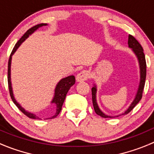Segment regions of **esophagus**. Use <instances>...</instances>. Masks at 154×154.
<instances>
[{"label":"esophagus","mask_w":154,"mask_h":154,"mask_svg":"<svg viewBox=\"0 0 154 154\" xmlns=\"http://www.w3.org/2000/svg\"><path fill=\"white\" fill-rule=\"evenodd\" d=\"M88 78H89V72L88 71L84 70L80 72L77 75V76H76V80H77V82H84Z\"/></svg>","instance_id":"34e87169"}]
</instances>
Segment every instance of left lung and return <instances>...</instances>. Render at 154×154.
Masks as SVG:
<instances>
[{
    "instance_id": "left-lung-1",
    "label": "left lung",
    "mask_w": 154,
    "mask_h": 154,
    "mask_svg": "<svg viewBox=\"0 0 154 154\" xmlns=\"http://www.w3.org/2000/svg\"><path fill=\"white\" fill-rule=\"evenodd\" d=\"M128 45L129 48H131L133 52L137 56V60L139 62V66H140V84H139L138 90H137L136 96L133 99V101L130 104L129 108L125 111L123 113L119 114L116 116H111L106 115L104 112L101 111V109H99V106L97 104V101H96V91H97V88H96V84H94L93 87L92 88V103H93L94 110L97 115L100 116L101 117L103 118H114V117H119V116L126 115L133 109L134 107L137 106V103L140 101L141 98H142L143 91L144 89V85H145V80H146V59H145V55L143 53V49L142 46L138 42V41L132 35H129L128 38Z\"/></svg>"
}]
</instances>
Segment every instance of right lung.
Instances as JSON below:
<instances>
[{"instance_id":"add662e5","label":"right lung","mask_w":154,"mask_h":154,"mask_svg":"<svg viewBox=\"0 0 154 154\" xmlns=\"http://www.w3.org/2000/svg\"><path fill=\"white\" fill-rule=\"evenodd\" d=\"M47 24H37L35 26L32 27L30 29H28V31L24 33V35L21 37L20 40L16 43L15 46L14 47L13 50H12V52L10 55V58H9V61H8V87H9V92H10V96L11 98L12 101L14 102V103L17 106V108L21 110V112L24 114L25 116H27L28 117L31 118V119H41L38 116H37L35 114L31 113V112H28L26 110L24 109L21 105L19 104L17 101H16L15 98L14 96L13 90H12V86H11V58L12 55L14 54L17 49L18 48V47L22 44V42H24V41L28 38L29 35H31V34H33L37 29H38L39 28L42 26H46ZM75 82V79L74 75H70L68 76V77H65V78L62 79L60 81L58 82V84L56 85L55 89V95H54V97H53L52 100H51V103L55 105L56 106V110H55V114L51 116V117L48 118V119H53V118H55L59 114V112H61L62 110V105H63L64 101H65V96H66V94L69 92V89L73 85Z\"/></svg>"}]
</instances>
